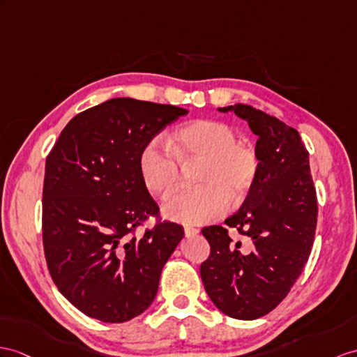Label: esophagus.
<instances>
[{"mask_svg": "<svg viewBox=\"0 0 357 357\" xmlns=\"http://www.w3.org/2000/svg\"><path fill=\"white\" fill-rule=\"evenodd\" d=\"M185 233H186V236H195V234H198L199 233V230L198 229H195V227H190V225H186L185 227Z\"/></svg>", "mask_w": 357, "mask_h": 357, "instance_id": "obj_1", "label": "esophagus"}]
</instances>
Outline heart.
<instances>
[{
	"mask_svg": "<svg viewBox=\"0 0 357 357\" xmlns=\"http://www.w3.org/2000/svg\"><path fill=\"white\" fill-rule=\"evenodd\" d=\"M168 146L153 141L139 154V174L153 197L163 198L181 177L180 163L202 162L192 189H180L162 207L171 221L199 225L229 211L230 198L241 202L253 188L259 169L256 151L238 142L234 130L220 121L198 119L171 133Z\"/></svg>",
	"mask_w": 357,
	"mask_h": 357,
	"instance_id": "b5f03b06",
	"label": "heart"
}]
</instances>
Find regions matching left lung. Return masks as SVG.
I'll return each mask as SVG.
<instances>
[{
	"label": "left lung",
	"instance_id": "8db88e82",
	"mask_svg": "<svg viewBox=\"0 0 357 357\" xmlns=\"http://www.w3.org/2000/svg\"><path fill=\"white\" fill-rule=\"evenodd\" d=\"M218 112H234L257 139L255 185L239 211L225 220L250 238L253 250L242 253L241 242L233 245L227 229L208 225L202 233L211 256L199 274L222 314L256 319L288 295L307 262L317 229V194L309 153L297 130L244 104Z\"/></svg>",
	"mask_w": 357,
	"mask_h": 357
}]
</instances>
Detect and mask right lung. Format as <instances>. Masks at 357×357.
Segmentation results:
<instances>
[{
	"label": "right lung",
	"instance_id": "add662e5",
	"mask_svg": "<svg viewBox=\"0 0 357 357\" xmlns=\"http://www.w3.org/2000/svg\"><path fill=\"white\" fill-rule=\"evenodd\" d=\"M186 109L112 98L78 113L45 163L42 234L50 274L63 297L102 323H126L150 307L162 268L185 236L159 215L139 174V154Z\"/></svg>",
	"mask_w": 357,
	"mask_h": 357
}]
</instances>
